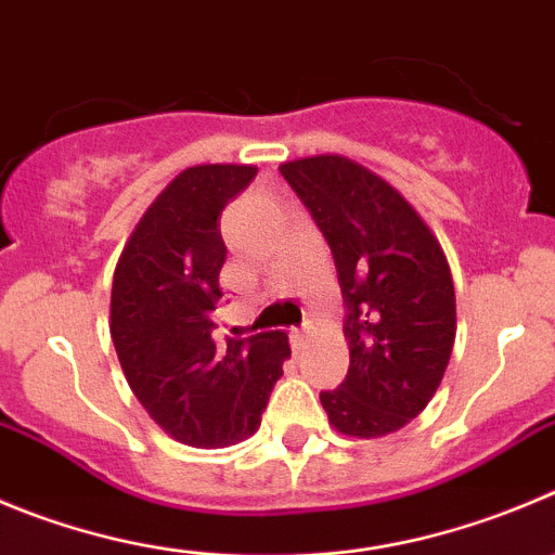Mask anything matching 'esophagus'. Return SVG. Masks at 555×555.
Segmentation results:
<instances>
[{
	"label": "esophagus",
	"instance_id": "obj_1",
	"mask_svg": "<svg viewBox=\"0 0 555 555\" xmlns=\"http://www.w3.org/2000/svg\"><path fill=\"white\" fill-rule=\"evenodd\" d=\"M289 341H293L295 350H304L307 348L309 341V325H304V328H293L289 331Z\"/></svg>",
	"mask_w": 555,
	"mask_h": 555
}]
</instances>
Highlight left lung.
<instances>
[{
  "mask_svg": "<svg viewBox=\"0 0 555 555\" xmlns=\"http://www.w3.org/2000/svg\"><path fill=\"white\" fill-rule=\"evenodd\" d=\"M328 241L345 301L350 366L320 391L328 422L380 438L427 408L454 348V284L441 243L397 189L345 155L279 167Z\"/></svg>",
  "mask_w": 555,
  "mask_h": 555,
  "instance_id": "left-lung-1",
  "label": "left lung"
}]
</instances>
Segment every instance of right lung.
<instances>
[{"label": "right lung", "instance_id": "add662e5", "mask_svg": "<svg viewBox=\"0 0 555 555\" xmlns=\"http://www.w3.org/2000/svg\"><path fill=\"white\" fill-rule=\"evenodd\" d=\"M257 167L180 172L133 230L114 271L112 341L144 411L175 441L219 449L260 427L289 356L284 331L214 339L227 246L221 210Z\"/></svg>", "mask_w": 555, "mask_h": 555}]
</instances>
